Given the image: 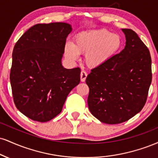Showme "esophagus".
Listing matches in <instances>:
<instances>
[{"label": "esophagus", "instance_id": "34e87169", "mask_svg": "<svg viewBox=\"0 0 158 158\" xmlns=\"http://www.w3.org/2000/svg\"><path fill=\"white\" fill-rule=\"evenodd\" d=\"M87 74L85 71H81V73H80V79H81V81H84L86 80V78H87Z\"/></svg>", "mask_w": 158, "mask_h": 158}]
</instances>
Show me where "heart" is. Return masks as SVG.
Instances as JSON below:
<instances>
[{"label":"heart","instance_id":"1","mask_svg":"<svg viewBox=\"0 0 158 158\" xmlns=\"http://www.w3.org/2000/svg\"><path fill=\"white\" fill-rule=\"evenodd\" d=\"M123 45L118 34L107 29L81 32L75 37L73 45L68 43L64 55L68 60H77L79 54H85V62L87 67L98 68L103 66L115 56Z\"/></svg>","mask_w":158,"mask_h":158}]
</instances>
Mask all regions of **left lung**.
<instances>
[{"instance_id": "obj_1", "label": "left lung", "mask_w": 158, "mask_h": 158, "mask_svg": "<svg viewBox=\"0 0 158 158\" xmlns=\"http://www.w3.org/2000/svg\"><path fill=\"white\" fill-rule=\"evenodd\" d=\"M126 45L87 77V104L94 117L108 124L128 121L143 109L152 82L149 49L132 29L123 28Z\"/></svg>"}]
</instances>
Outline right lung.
<instances>
[{
	"mask_svg": "<svg viewBox=\"0 0 158 158\" xmlns=\"http://www.w3.org/2000/svg\"><path fill=\"white\" fill-rule=\"evenodd\" d=\"M71 31L66 23L37 24L15 45L10 71L13 98L19 111L31 120L46 122L56 117L80 82V68L62 64Z\"/></svg>",
	"mask_w": 158,
	"mask_h": 158,
	"instance_id": "right-lung-1",
	"label": "right lung"
}]
</instances>
